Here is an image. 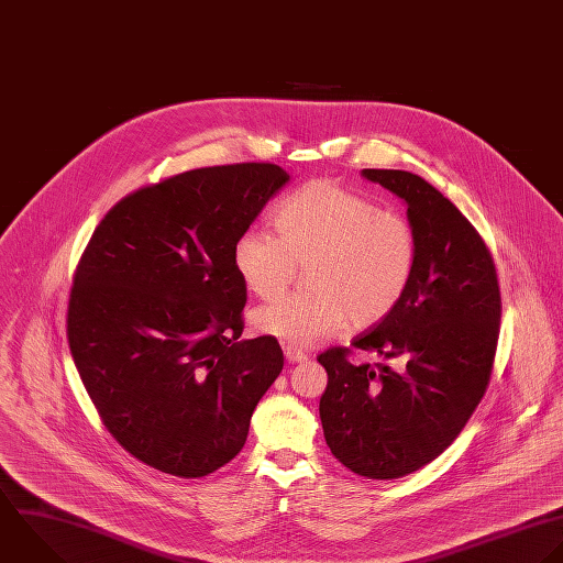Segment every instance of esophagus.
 I'll list each match as a JSON object with an SVG mask.
<instances>
[{
  "label": "esophagus",
  "mask_w": 563,
  "mask_h": 563,
  "mask_svg": "<svg viewBox=\"0 0 563 563\" xmlns=\"http://www.w3.org/2000/svg\"><path fill=\"white\" fill-rule=\"evenodd\" d=\"M283 351H285V357H287V362H289V364L307 362V353H305V351H300V349H296V346H291V344H287Z\"/></svg>",
  "instance_id": "34e87169"
}]
</instances>
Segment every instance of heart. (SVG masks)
Wrapping results in <instances>:
<instances>
[{
  "label": "heart",
  "instance_id": "heart-1",
  "mask_svg": "<svg viewBox=\"0 0 563 563\" xmlns=\"http://www.w3.org/2000/svg\"><path fill=\"white\" fill-rule=\"evenodd\" d=\"M278 232L247 230L234 243V269L258 298L278 296L307 265V291L252 313L258 333L311 346L346 322L362 331L386 320L408 294L419 265L415 225L335 181H311L272 214Z\"/></svg>",
  "mask_w": 563,
  "mask_h": 563
}]
</instances>
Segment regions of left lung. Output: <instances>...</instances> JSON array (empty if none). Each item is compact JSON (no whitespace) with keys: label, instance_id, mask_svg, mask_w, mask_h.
<instances>
[{"label":"left lung","instance_id":"left-lung-1","mask_svg":"<svg viewBox=\"0 0 563 563\" xmlns=\"http://www.w3.org/2000/svg\"><path fill=\"white\" fill-rule=\"evenodd\" d=\"M362 175L406 201L419 265L401 305L353 340V349L399 366L353 364L351 349L324 351L320 419L344 467L390 481L441 456L478 408L494 371L503 300L485 241L448 197L408 170Z\"/></svg>","mask_w":563,"mask_h":563}]
</instances>
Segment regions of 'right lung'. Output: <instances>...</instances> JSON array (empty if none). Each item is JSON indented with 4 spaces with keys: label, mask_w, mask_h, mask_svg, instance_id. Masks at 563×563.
I'll return each mask as SVG.
<instances>
[{
    "label": "right lung",
    "mask_w": 563,
    "mask_h": 563,
    "mask_svg": "<svg viewBox=\"0 0 563 563\" xmlns=\"http://www.w3.org/2000/svg\"><path fill=\"white\" fill-rule=\"evenodd\" d=\"M289 181L276 164L179 173L120 199L93 230L67 305V342L109 434L137 461L201 478L245 445L283 371L269 335L241 340L234 243Z\"/></svg>",
    "instance_id": "obj_1"
}]
</instances>
